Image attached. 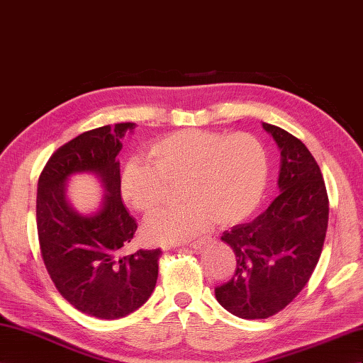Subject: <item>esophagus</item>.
I'll return each instance as SVG.
<instances>
[{
    "label": "esophagus",
    "instance_id": "34e87169",
    "mask_svg": "<svg viewBox=\"0 0 363 363\" xmlns=\"http://www.w3.org/2000/svg\"><path fill=\"white\" fill-rule=\"evenodd\" d=\"M206 242H208V240H197V241H192L189 244H186V246H189L192 249H201Z\"/></svg>",
    "mask_w": 363,
    "mask_h": 363
}]
</instances>
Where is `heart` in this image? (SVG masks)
Instances as JSON below:
<instances>
[{
	"label": "heart",
	"mask_w": 363,
	"mask_h": 363,
	"mask_svg": "<svg viewBox=\"0 0 363 363\" xmlns=\"http://www.w3.org/2000/svg\"><path fill=\"white\" fill-rule=\"evenodd\" d=\"M133 157L121 172L126 204L143 215L157 211L166 184L180 183L184 201L155 213L145 224V237L159 244H182L217 221L232 226L258 208L266 191L269 162L262 142L250 133L182 130L166 134Z\"/></svg>",
	"instance_id": "heart-1"
}]
</instances>
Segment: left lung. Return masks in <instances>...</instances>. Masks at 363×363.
<instances>
[{
  "mask_svg": "<svg viewBox=\"0 0 363 363\" xmlns=\"http://www.w3.org/2000/svg\"><path fill=\"white\" fill-rule=\"evenodd\" d=\"M281 150V194L250 223L223 233L233 250V278L215 289L232 315L266 319L286 308L306 287L324 247L328 195L315 157L295 135L262 123Z\"/></svg>",
  "mask_w": 363,
  "mask_h": 363,
  "instance_id": "left-lung-1",
  "label": "left lung"
}]
</instances>
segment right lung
<instances>
[{"instance_id":"right-lung-1","label":"right lung","mask_w":363,"mask_h":363,"mask_svg":"<svg viewBox=\"0 0 363 363\" xmlns=\"http://www.w3.org/2000/svg\"><path fill=\"white\" fill-rule=\"evenodd\" d=\"M134 123L85 131L57 148L38 180L36 228L41 257L56 290L74 308L99 319H119L148 301L159 277L160 249L122 255L137 230L121 197L117 154ZM94 172L107 191L90 218L74 213L63 184L72 173Z\"/></svg>"}]
</instances>
